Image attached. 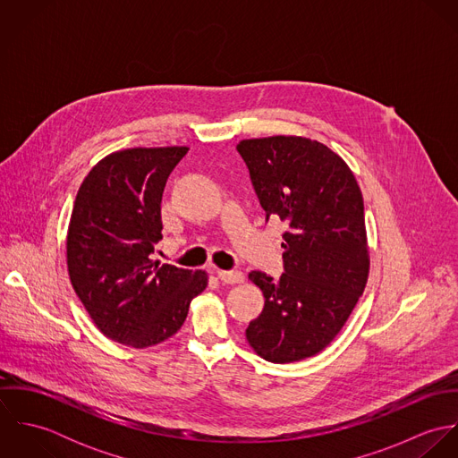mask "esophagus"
I'll list each match as a JSON object with an SVG mask.
<instances>
[{"mask_svg": "<svg viewBox=\"0 0 458 458\" xmlns=\"http://www.w3.org/2000/svg\"><path fill=\"white\" fill-rule=\"evenodd\" d=\"M218 278L224 284H242L245 280V275L238 269H218Z\"/></svg>", "mask_w": 458, "mask_h": 458, "instance_id": "1", "label": "esophagus"}]
</instances>
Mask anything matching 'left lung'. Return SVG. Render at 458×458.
<instances>
[{
    "label": "left lung",
    "instance_id": "8db88e82",
    "mask_svg": "<svg viewBox=\"0 0 458 458\" xmlns=\"http://www.w3.org/2000/svg\"><path fill=\"white\" fill-rule=\"evenodd\" d=\"M245 160L266 220L285 224L284 273L250 271L264 294L247 340L271 363L321 352L345 325L369 278L363 197L347 164L296 135L245 139Z\"/></svg>",
    "mask_w": 458,
    "mask_h": 458
}]
</instances>
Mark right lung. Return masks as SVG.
Returning <instances> with one entry per match:
<instances>
[{
  "label": "right lung",
  "mask_w": 458,
  "mask_h": 458,
  "mask_svg": "<svg viewBox=\"0 0 458 458\" xmlns=\"http://www.w3.org/2000/svg\"><path fill=\"white\" fill-rule=\"evenodd\" d=\"M189 148H133L100 160L84 178L70 216L72 287L114 342L149 347L173 336L208 275L151 259L162 240V194Z\"/></svg>",
  "instance_id": "add662e5"
}]
</instances>
